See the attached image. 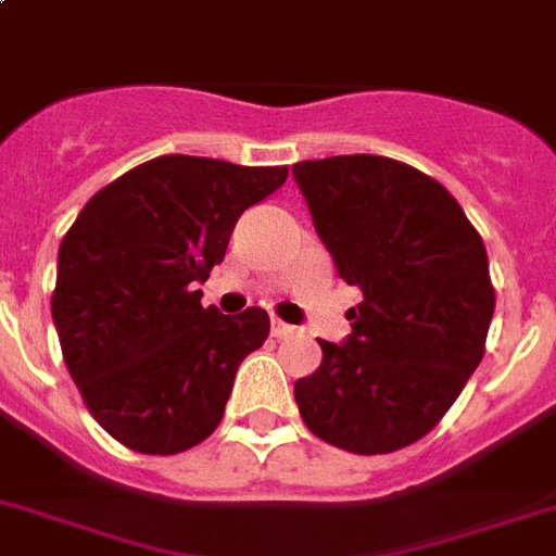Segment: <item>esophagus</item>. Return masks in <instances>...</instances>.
Listing matches in <instances>:
<instances>
[{
  "label": "esophagus",
  "instance_id": "1",
  "mask_svg": "<svg viewBox=\"0 0 556 556\" xmlns=\"http://www.w3.org/2000/svg\"><path fill=\"white\" fill-rule=\"evenodd\" d=\"M291 332H294V326L282 324V320H277V317L270 320V334H274V338H288Z\"/></svg>",
  "mask_w": 556,
  "mask_h": 556
}]
</instances>
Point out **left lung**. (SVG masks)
I'll list each match as a JSON object with an SVG mask.
<instances>
[{
	"mask_svg": "<svg viewBox=\"0 0 556 556\" xmlns=\"http://www.w3.org/2000/svg\"><path fill=\"white\" fill-rule=\"evenodd\" d=\"M338 277L364 294L344 344L294 384L312 434L355 455L426 438L484 358L495 291L484 241L434 177L391 156L296 163Z\"/></svg>",
	"mask_w": 556,
	"mask_h": 556,
	"instance_id": "8db88e82",
	"label": "left lung"
}]
</instances>
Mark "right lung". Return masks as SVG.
I'll list each match as a JSON object with an SVG mask.
<instances>
[{
    "instance_id": "1",
    "label": "right lung",
    "mask_w": 556,
    "mask_h": 556,
    "mask_svg": "<svg viewBox=\"0 0 556 556\" xmlns=\"http://www.w3.org/2000/svg\"><path fill=\"white\" fill-rule=\"evenodd\" d=\"M286 165L165 154L80 210L58 250L52 317L63 362L99 426L142 455H177L218 429L265 308L201 306L232 227L286 184Z\"/></svg>"
}]
</instances>
